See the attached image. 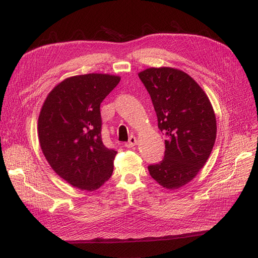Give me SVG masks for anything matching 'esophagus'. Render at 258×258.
<instances>
[{"label": "esophagus", "instance_id": "1", "mask_svg": "<svg viewBox=\"0 0 258 258\" xmlns=\"http://www.w3.org/2000/svg\"><path fill=\"white\" fill-rule=\"evenodd\" d=\"M136 144H137V138L135 136H130L128 142L125 143L124 146L126 148H132V147H134Z\"/></svg>", "mask_w": 258, "mask_h": 258}]
</instances>
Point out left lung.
Here are the masks:
<instances>
[{
  "instance_id": "1",
  "label": "left lung",
  "mask_w": 258,
  "mask_h": 258,
  "mask_svg": "<svg viewBox=\"0 0 258 258\" xmlns=\"http://www.w3.org/2000/svg\"><path fill=\"white\" fill-rule=\"evenodd\" d=\"M149 92L158 127L167 140L162 161L148 167L161 186L185 185L207 162L217 134L216 115L207 95L194 79L172 68L138 73Z\"/></svg>"
}]
</instances>
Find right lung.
Listing matches in <instances>:
<instances>
[{"instance_id":"obj_1","label":"right lung","mask_w":258,"mask_h":258,"mask_svg":"<svg viewBox=\"0 0 258 258\" xmlns=\"http://www.w3.org/2000/svg\"><path fill=\"white\" fill-rule=\"evenodd\" d=\"M121 77L72 76L50 91L39 114L38 137L54 172L79 189L95 190L113 172L114 149L102 143L100 103Z\"/></svg>"}]
</instances>
